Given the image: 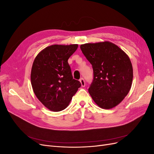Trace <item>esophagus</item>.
Listing matches in <instances>:
<instances>
[{
  "mask_svg": "<svg viewBox=\"0 0 154 154\" xmlns=\"http://www.w3.org/2000/svg\"><path fill=\"white\" fill-rule=\"evenodd\" d=\"M80 83H81V85H82V87H85V82L84 79H83V78H81L80 80Z\"/></svg>",
  "mask_w": 154,
  "mask_h": 154,
  "instance_id": "34e87169",
  "label": "esophagus"
}]
</instances>
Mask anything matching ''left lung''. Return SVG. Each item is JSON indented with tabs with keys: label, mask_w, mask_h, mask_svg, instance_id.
I'll use <instances>...</instances> for the list:
<instances>
[{
	"label": "left lung",
	"mask_w": 154,
	"mask_h": 154,
	"mask_svg": "<svg viewBox=\"0 0 154 154\" xmlns=\"http://www.w3.org/2000/svg\"><path fill=\"white\" fill-rule=\"evenodd\" d=\"M80 48L93 69L88 88L92 100L104 109L117 106L132 86L133 69L128 55L110 42L82 44Z\"/></svg>",
	"instance_id": "8db88e82"
}]
</instances>
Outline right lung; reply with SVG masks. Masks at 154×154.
<instances>
[{
    "instance_id": "add662e5",
    "label": "right lung",
    "mask_w": 154,
    "mask_h": 154,
    "mask_svg": "<svg viewBox=\"0 0 154 154\" xmlns=\"http://www.w3.org/2000/svg\"><path fill=\"white\" fill-rule=\"evenodd\" d=\"M78 44L52 45L36 56L31 82L37 98L50 110L59 112L69 105L81 83L73 79L68 59Z\"/></svg>"
}]
</instances>
